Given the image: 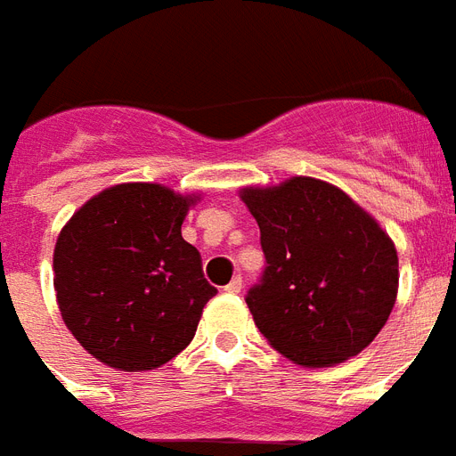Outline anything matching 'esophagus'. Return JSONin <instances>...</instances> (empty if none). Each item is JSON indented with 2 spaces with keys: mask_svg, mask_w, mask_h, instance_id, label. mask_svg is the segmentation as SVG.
<instances>
[{
  "mask_svg": "<svg viewBox=\"0 0 456 456\" xmlns=\"http://www.w3.org/2000/svg\"><path fill=\"white\" fill-rule=\"evenodd\" d=\"M240 287H243V278H240V275H234V278H232V282H227V285H224V292L239 294Z\"/></svg>",
  "mask_w": 456,
  "mask_h": 456,
  "instance_id": "34e87169",
  "label": "esophagus"
}]
</instances>
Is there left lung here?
Returning a JSON list of instances; mask_svg holds the SVG:
<instances>
[{"label":"left lung","mask_w":456,"mask_h":456,"mask_svg":"<svg viewBox=\"0 0 456 456\" xmlns=\"http://www.w3.org/2000/svg\"><path fill=\"white\" fill-rule=\"evenodd\" d=\"M266 266L248 289L255 324L294 364L331 366L364 350L385 327L399 257L378 222L315 178L248 187Z\"/></svg>","instance_id":"1"}]
</instances>
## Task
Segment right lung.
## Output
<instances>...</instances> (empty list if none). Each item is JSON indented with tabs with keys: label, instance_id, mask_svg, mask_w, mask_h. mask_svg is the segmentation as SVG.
Wrapping results in <instances>:
<instances>
[{
	"label": "right lung",
	"instance_id": "add662e5",
	"mask_svg": "<svg viewBox=\"0 0 456 456\" xmlns=\"http://www.w3.org/2000/svg\"><path fill=\"white\" fill-rule=\"evenodd\" d=\"M190 204L169 187L127 183L92 197L62 229L53 255L57 304L99 362L157 369L194 338L217 289L181 236Z\"/></svg>",
	"mask_w": 456,
	"mask_h": 456
}]
</instances>
